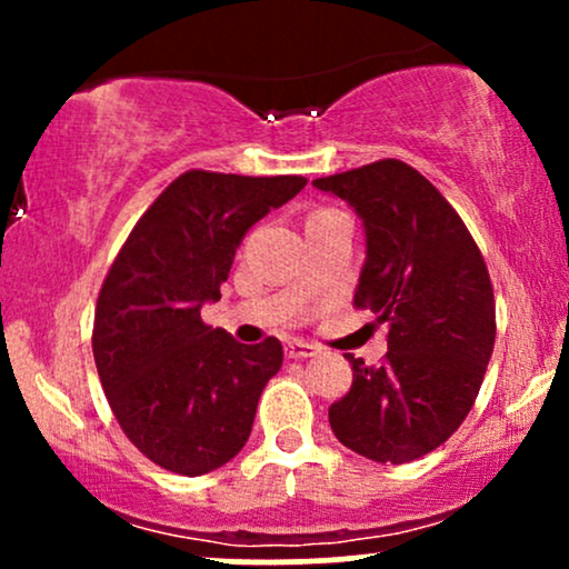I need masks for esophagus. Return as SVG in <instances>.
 <instances>
[{"instance_id": "obj_1", "label": "esophagus", "mask_w": 569, "mask_h": 569, "mask_svg": "<svg viewBox=\"0 0 569 569\" xmlns=\"http://www.w3.org/2000/svg\"><path fill=\"white\" fill-rule=\"evenodd\" d=\"M283 350H286V358H293V361H299V358H312V356H318L316 345L302 342V339H289Z\"/></svg>"}]
</instances>
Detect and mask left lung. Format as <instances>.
<instances>
[{
	"instance_id": "8db88e82",
	"label": "left lung",
	"mask_w": 569,
	"mask_h": 569,
	"mask_svg": "<svg viewBox=\"0 0 569 569\" xmlns=\"http://www.w3.org/2000/svg\"><path fill=\"white\" fill-rule=\"evenodd\" d=\"M356 211L367 259L352 305L388 326L377 367L348 356L350 390L329 426L352 452L401 462L433 452L479 396L495 345V297L485 259L457 211L401 160L316 179Z\"/></svg>"
}]
</instances>
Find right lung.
I'll return each mask as SVG.
<instances>
[{
  "label": "right lung",
  "instance_id": "right-lung-1",
  "mask_svg": "<svg viewBox=\"0 0 569 569\" xmlns=\"http://www.w3.org/2000/svg\"><path fill=\"white\" fill-rule=\"evenodd\" d=\"M307 184L302 176L187 171L133 227L98 293L93 356L117 422L166 471L202 476L251 436L283 363L276 337L240 345L206 326L246 232Z\"/></svg>",
  "mask_w": 569,
  "mask_h": 569
}]
</instances>
